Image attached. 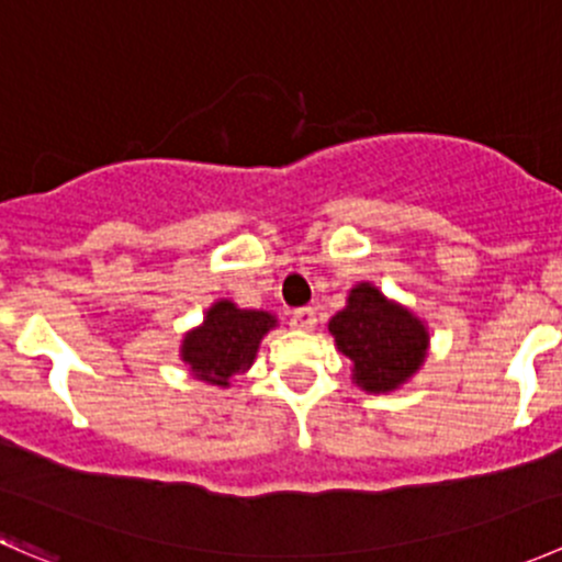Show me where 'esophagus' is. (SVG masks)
<instances>
[{
	"mask_svg": "<svg viewBox=\"0 0 562 562\" xmlns=\"http://www.w3.org/2000/svg\"><path fill=\"white\" fill-rule=\"evenodd\" d=\"M315 323H317V315H315L313 307L293 310V315H291V326L293 328H299V331H313Z\"/></svg>",
	"mask_w": 562,
	"mask_h": 562,
	"instance_id": "1",
	"label": "esophagus"
}]
</instances>
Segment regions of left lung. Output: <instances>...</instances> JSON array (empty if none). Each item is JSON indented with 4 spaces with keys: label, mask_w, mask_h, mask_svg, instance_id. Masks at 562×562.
<instances>
[{
    "label": "left lung",
    "mask_w": 562,
    "mask_h": 562,
    "mask_svg": "<svg viewBox=\"0 0 562 562\" xmlns=\"http://www.w3.org/2000/svg\"><path fill=\"white\" fill-rule=\"evenodd\" d=\"M337 350L353 364V381L370 394L400 389L427 359L429 331L402 304L389 302L372 282H359L348 304L328 321Z\"/></svg>",
    "instance_id": "1"
}]
</instances>
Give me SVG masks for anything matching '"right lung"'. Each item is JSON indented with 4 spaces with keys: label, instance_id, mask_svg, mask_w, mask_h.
<instances>
[{
    "label": "right lung",
    "instance_id": "right-lung-1",
    "mask_svg": "<svg viewBox=\"0 0 562 562\" xmlns=\"http://www.w3.org/2000/svg\"><path fill=\"white\" fill-rule=\"evenodd\" d=\"M277 317L263 310H241L228 299L209 307L198 328L181 339V361L190 364L198 381L212 386H231V378L249 370L258 356V345Z\"/></svg>",
    "mask_w": 562,
    "mask_h": 562
}]
</instances>
